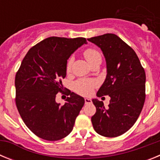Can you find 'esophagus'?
I'll return each instance as SVG.
<instances>
[{
	"label": "esophagus",
	"mask_w": 160,
	"mask_h": 160,
	"mask_svg": "<svg viewBox=\"0 0 160 160\" xmlns=\"http://www.w3.org/2000/svg\"><path fill=\"white\" fill-rule=\"evenodd\" d=\"M91 102H92V101H91L90 98H85V103H86V104H90V103Z\"/></svg>",
	"instance_id": "34e87169"
}]
</instances>
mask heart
I'll use <instances>...</instances> for the list:
<instances>
[{
	"mask_svg": "<svg viewBox=\"0 0 160 160\" xmlns=\"http://www.w3.org/2000/svg\"><path fill=\"white\" fill-rule=\"evenodd\" d=\"M83 55H84L85 58L87 59V62L91 66L98 61H102L101 53L94 48H88V49H85L84 52H83ZM72 63H73V58H70L66 62V72L70 71ZM96 87H97V82L94 79L81 78L77 80L75 82L73 83V90H75L78 94H80L82 95L90 94L93 89Z\"/></svg>",
	"mask_w": 160,
	"mask_h": 160,
	"instance_id": "obj_1",
	"label": "heart"
}]
</instances>
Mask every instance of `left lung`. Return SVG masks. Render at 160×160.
Listing matches in <instances>:
<instances>
[{
	"mask_svg": "<svg viewBox=\"0 0 160 160\" xmlns=\"http://www.w3.org/2000/svg\"><path fill=\"white\" fill-rule=\"evenodd\" d=\"M101 48L107 61L106 80L97 93L111 97L108 107L93 99L96 113L91 122L96 132L108 138L119 136L132 127L143 107L146 73L134 49L117 35L88 38Z\"/></svg>",
	"mask_w": 160,
	"mask_h": 160,
	"instance_id": "obj_1",
	"label": "left lung"
}]
</instances>
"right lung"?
<instances>
[{"instance_id":"right-lung-1","label":"right lung","mask_w":160,"mask_h":160,"mask_svg":"<svg viewBox=\"0 0 160 160\" xmlns=\"http://www.w3.org/2000/svg\"><path fill=\"white\" fill-rule=\"evenodd\" d=\"M85 43V38L50 37L32 46L22 60L15 77V102L25 124L39 138L57 141L73 130L84 98L70 90L64 105L55 98L64 92L67 59Z\"/></svg>"}]
</instances>
